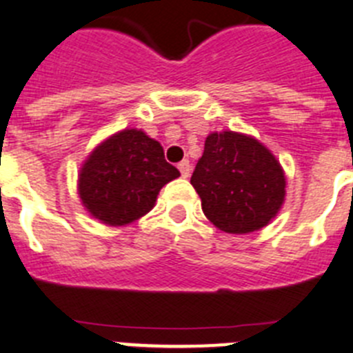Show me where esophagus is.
Returning a JSON list of instances; mask_svg holds the SVG:
<instances>
[{
    "label": "esophagus",
    "instance_id": "esophagus-1",
    "mask_svg": "<svg viewBox=\"0 0 353 353\" xmlns=\"http://www.w3.org/2000/svg\"><path fill=\"white\" fill-rule=\"evenodd\" d=\"M179 170H180V173H182L183 179H187V176L191 174V162H189V159H183V161L180 162Z\"/></svg>",
    "mask_w": 353,
    "mask_h": 353
}]
</instances>
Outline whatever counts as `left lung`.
I'll list each match as a JSON object with an SVG mask.
<instances>
[{"mask_svg": "<svg viewBox=\"0 0 353 353\" xmlns=\"http://www.w3.org/2000/svg\"><path fill=\"white\" fill-rule=\"evenodd\" d=\"M191 183L208 221L236 235L267 226L285 201V173L276 157L232 130L208 136Z\"/></svg>", "mask_w": 353, "mask_h": 353, "instance_id": "left-lung-1", "label": "left lung"}]
</instances>
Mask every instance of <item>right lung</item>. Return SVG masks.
Returning <instances> with one entry per match:
<instances>
[{"label": "right lung", "mask_w": 353, "mask_h": 353, "mask_svg": "<svg viewBox=\"0 0 353 353\" xmlns=\"http://www.w3.org/2000/svg\"><path fill=\"white\" fill-rule=\"evenodd\" d=\"M179 176L161 143L143 130L127 129L97 146L84 162L79 196L95 219L123 226L152 210L159 191Z\"/></svg>", "instance_id": "right-lung-1"}]
</instances>
